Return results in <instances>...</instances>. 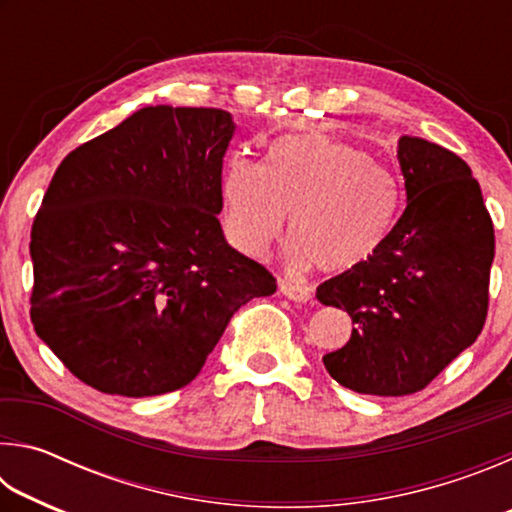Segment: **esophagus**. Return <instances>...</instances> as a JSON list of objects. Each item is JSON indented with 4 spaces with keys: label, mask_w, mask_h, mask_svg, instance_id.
I'll return each mask as SVG.
<instances>
[{
    "label": "esophagus",
    "mask_w": 512,
    "mask_h": 512,
    "mask_svg": "<svg viewBox=\"0 0 512 512\" xmlns=\"http://www.w3.org/2000/svg\"><path fill=\"white\" fill-rule=\"evenodd\" d=\"M280 293L284 298H289L293 302H309L311 300V291L307 287H302V284L296 282H280Z\"/></svg>",
    "instance_id": "1"
}]
</instances>
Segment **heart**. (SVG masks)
<instances>
[{
  "label": "heart",
  "instance_id": "1",
  "mask_svg": "<svg viewBox=\"0 0 512 512\" xmlns=\"http://www.w3.org/2000/svg\"><path fill=\"white\" fill-rule=\"evenodd\" d=\"M402 192L384 164L323 133L271 144L264 167L230 155L221 173V216L230 244L259 257L289 219L287 262L348 273L375 257L395 228Z\"/></svg>",
  "mask_w": 512,
  "mask_h": 512
}]
</instances>
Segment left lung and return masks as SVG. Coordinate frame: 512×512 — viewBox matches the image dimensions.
Segmentation results:
<instances>
[{
  "instance_id": "obj_1",
  "label": "left lung",
  "mask_w": 512,
  "mask_h": 512,
  "mask_svg": "<svg viewBox=\"0 0 512 512\" xmlns=\"http://www.w3.org/2000/svg\"><path fill=\"white\" fill-rule=\"evenodd\" d=\"M406 207L379 253L320 284L348 311L352 336L323 363L354 393L422 391L476 341L488 314L495 230L472 169L443 146L402 135Z\"/></svg>"
}]
</instances>
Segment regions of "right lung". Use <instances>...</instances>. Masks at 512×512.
Wrapping results in <instances>:
<instances>
[{
    "instance_id": "1",
    "label": "right lung",
    "mask_w": 512,
    "mask_h": 512,
    "mask_svg": "<svg viewBox=\"0 0 512 512\" xmlns=\"http://www.w3.org/2000/svg\"><path fill=\"white\" fill-rule=\"evenodd\" d=\"M216 108L146 106L60 162L31 230L36 334L108 395L178 391L275 277L221 230Z\"/></svg>"
}]
</instances>
